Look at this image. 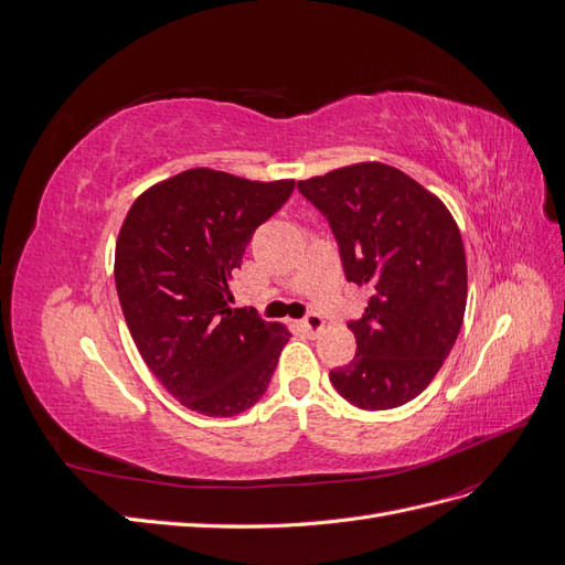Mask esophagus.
Here are the masks:
<instances>
[{"instance_id": "esophagus-1", "label": "esophagus", "mask_w": 565, "mask_h": 565, "mask_svg": "<svg viewBox=\"0 0 565 565\" xmlns=\"http://www.w3.org/2000/svg\"><path fill=\"white\" fill-rule=\"evenodd\" d=\"M299 324H301V330H303L306 334H318V332L322 330L324 320H322V316H320L318 311H309Z\"/></svg>"}]
</instances>
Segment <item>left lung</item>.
<instances>
[{
	"label": "left lung",
	"mask_w": 565,
	"mask_h": 565,
	"mask_svg": "<svg viewBox=\"0 0 565 565\" xmlns=\"http://www.w3.org/2000/svg\"><path fill=\"white\" fill-rule=\"evenodd\" d=\"M328 218L349 282L367 285L349 320L355 355L330 372L351 405L391 409L431 384L467 309V259L455 218L415 179L363 162L297 183Z\"/></svg>",
	"instance_id": "1"
}]
</instances>
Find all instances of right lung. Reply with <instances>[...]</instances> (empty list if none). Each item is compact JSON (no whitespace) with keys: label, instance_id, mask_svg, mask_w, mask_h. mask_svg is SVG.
<instances>
[{"label":"right lung","instance_id":"1","mask_svg":"<svg viewBox=\"0 0 565 565\" xmlns=\"http://www.w3.org/2000/svg\"><path fill=\"white\" fill-rule=\"evenodd\" d=\"M292 191L295 181L188 169L148 188L119 231L115 287L134 344L160 384L200 415L249 409L292 337L247 306H228L254 231Z\"/></svg>","mask_w":565,"mask_h":565}]
</instances>
